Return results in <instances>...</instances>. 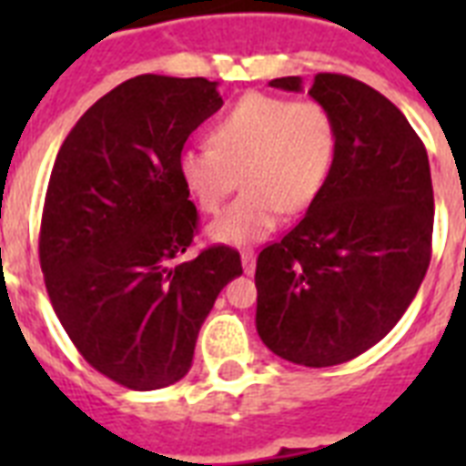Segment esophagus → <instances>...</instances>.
Masks as SVG:
<instances>
[{"instance_id":"34e87169","label":"esophagus","mask_w":466,"mask_h":466,"mask_svg":"<svg viewBox=\"0 0 466 466\" xmlns=\"http://www.w3.org/2000/svg\"><path fill=\"white\" fill-rule=\"evenodd\" d=\"M241 266H244V273L247 276H251L256 270V251L254 248H244L241 251Z\"/></svg>"}]
</instances>
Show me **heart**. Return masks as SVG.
Segmentation results:
<instances>
[{
  "label": "heart",
  "instance_id": "b5f03b06",
  "mask_svg": "<svg viewBox=\"0 0 466 466\" xmlns=\"http://www.w3.org/2000/svg\"><path fill=\"white\" fill-rule=\"evenodd\" d=\"M210 142L183 149L178 176L200 210L218 212L241 174L247 190L208 227V237L247 247L266 239L283 210L295 215L317 200L336 155V126L317 101L254 91L215 123Z\"/></svg>",
  "mask_w": 466,
  "mask_h": 466
}]
</instances>
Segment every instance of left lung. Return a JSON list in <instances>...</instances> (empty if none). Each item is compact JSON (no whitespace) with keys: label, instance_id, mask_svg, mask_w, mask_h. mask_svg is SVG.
Segmentation results:
<instances>
[{"label":"left lung","instance_id":"left-lung-1","mask_svg":"<svg viewBox=\"0 0 466 466\" xmlns=\"http://www.w3.org/2000/svg\"><path fill=\"white\" fill-rule=\"evenodd\" d=\"M270 86L302 91L299 76ZM309 96L331 113L336 155L307 215L256 261V329L305 368L358 358L416 298L433 239V183L404 113L368 84L317 75Z\"/></svg>","mask_w":466,"mask_h":466}]
</instances>
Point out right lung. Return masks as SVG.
I'll return each instance as SVG.
<instances>
[{
  "mask_svg": "<svg viewBox=\"0 0 466 466\" xmlns=\"http://www.w3.org/2000/svg\"><path fill=\"white\" fill-rule=\"evenodd\" d=\"M219 108L203 76H133L76 120L55 159L38 244L47 295L84 360L127 390L178 382L219 290L241 276L225 244L174 263L198 229L178 155Z\"/></svg>",
  "mask_w": 466,
  "mask_h": 466,
  "instance_id": "1",
  "label": "right lung"
}]
</instances>
